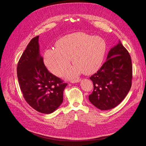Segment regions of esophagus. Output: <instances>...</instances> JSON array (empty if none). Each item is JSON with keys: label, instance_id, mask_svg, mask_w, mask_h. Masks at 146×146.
I'll return each instance as SVG.
<instances>
[{"label": "esophagus", "instance_id": "34e87169", "mask_svg": "<svg viewBox=\"0 0 146 146\" xmlns=\"http://www.w3.org/2000/svg\"><path fill=\"white\" fill-rule=\"evenodd\" d=\"M81 81V79H77V80H71V83H79Z\"/></svg>", "mask_w": 146, "mask_h": 146}]
</instances>
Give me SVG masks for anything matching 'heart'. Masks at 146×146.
Returning a JSON list of instances; mask_svg holds the SVG:
<instances>
[{"label": "heart", "instance_id": "obj_1", "mask_svg": "<svg viewBox=\"0 0 146 146\" xmlns=\"http://www.w3.org/2000/svg\"><path fill=\"white\" fill-rule=\"evenodd\" d=\"M107 50L105 40L83 32L67 35L56 43V48L46 50L44 54V62L49 71L60 77L70 65H74L65 74L72 79L81 73L90 75L101 67Z\"/></svg>", "mask_w": 146, "mask_h": 146}]
</instances>
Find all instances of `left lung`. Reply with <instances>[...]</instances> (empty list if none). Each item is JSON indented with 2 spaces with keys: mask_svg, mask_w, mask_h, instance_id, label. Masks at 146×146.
Returning <instances> with one entry per match:
<instances>
[{
  "mask_svg": "<svg viewBox=\"0 0 146 146\" xmlns=\"http://www.w3.org/2000/svg\"><path fill=\"white\" fill-rule=\"evenodd\" d=\"M132 78L131 56L119 41L110 49L100 69L90 77L94 86L89 96L90 102L101 110L115 107L129 92Z\"/></svg>",
  "mask_w": 146,
  "mask_h": 146,
  "instance_id": "left-lung-1",
  "label": "left lung"
}]
</instances>
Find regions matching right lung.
Wrapping results in <instances>:
<instances>
[{
    "instance_id": "1",
    "label": "right lung",
    "mask_w": 146,
    "mask_h": 146,
    "mask_svg": "<svg viewBox=\"0 0 146 146\" xmlns=\"http://www.w3.org/2000/svg\"><path fill=\"white\" fill-rule=\"evenodd\" d=\"M17 77L26 101L44 114L56 111L63 102V90L68 85L49 72L40 54L39 36L27 45L17 65Z\"/></svg>"
}]
</instances>
